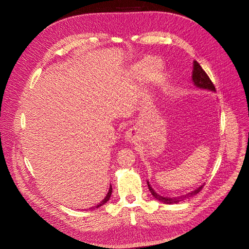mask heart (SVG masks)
Segmentation results:
<instances>
[{"label": "heart", "mask_w": 249, "mask_h": 249, "mask_svg": "<svg viewBox=\"0 0 249 249\" xmlns=\"http://www.w3.org/2000/svg\"><path fill=\"white\" fill-rule=\"evenodd\" d=\"M164 70V65L162 61L159 58L151 57L145 62L140 61L134 65V73L138 77H143V80L149 84H155L159 81V75ZM154 71H158L156 74H153Z\"/></svg>", "instance_id": "1"}]
</instances>
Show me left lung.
<instances>
[{
  "label": "left lung",
  "instance_id": "8db88e82",
  "mask_svg": "<svg viewBox=\"0 0 249 249\" xmlns=\"http://www.w3.org/2000/svg\"><path fill=\"white\" fill-rule=\"evenodd\" d=\"M192 80L194 82V85L197 87V88H199V89L211 90V91H215L216 90L213 83L210 80V77L208 76V74L205 72V71L201 68V65L199 64V62L196 61V60H194V64H193ZM147 186H148V189H149L151 195L153 196V198L156 199V200H159L160 202L164 203V204H178L181 200H184V199L189 198V197H193L194 195H197L203 189V187H204V185H202L199 188L194 190L193 192H191V193H189V194H187L185 196H180V197L168 198V197H163V196H160L158 193H155V191L149 185V181H147Z\"/></svg>",
  "mask_w": 249,
  "mask_h": 249
}]
</instances>
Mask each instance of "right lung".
I'll list each match as a JSON object with an SVG mask.
<instances>
[{"instance_id":"obj_1","label":"right lung","mask_w":249,"mask_h":249,"mask_svg":"<svg viewBox=\"0 0 249 249\" xmlns=\"http://www.w3.org/2000/svg\"><path fill=\"white\" fill-rule=\"evenodd\" d=\"M111 195H112V186L110 185V189H109V192H108V194L106 195V197H105V199L101 202V203H99L96 207H94L93 209H96V208H100L101 206H103L104 204H106L108 201H109V199H110V197H111ZM91 210V209H90Z\"/></svg>"}]
</instances>
